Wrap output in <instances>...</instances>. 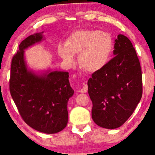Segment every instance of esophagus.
<instances>
[{
  "label": "esophagus",
  "instance_id": "esophagus-1",
  "mask_svg": "<svg viewBox=\"0 0 155 155\" xmlns=\"http://www.w3.org/2000/svg\"><path fill=\"white\" fill-rule=\"evenodd\" d=\"M87 89H88L87 86L85 85V86H83V87H82V89L80 90L79 92H81V93H85V92H87Z\"/></svg>",
  "mask_w": 155,
  "mask_h": 155
}]
</instances>
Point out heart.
<instances>
[{"label": "heart", "mask_w": 155, "mask_h": 155, "mask_svg": "<svg viewBox=\"0 0 155 155\" xmlns=\"http://www.w3.org/2000/svg\"><path fill=\"white\" fill-rule=\"evenodd\" d=\"M113 50L109 33L97 30L84 29L73 32L65 45L58 47V53L70 65L75 63V54H80V65L84 70L95 73L108 63Z\"/></svg>", "instance_id": "heart-1"}]
</instances>
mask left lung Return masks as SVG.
Segmentation results:
<instances>
[{
    "label": "left lung",
    "mask_w": 155,
    "mask_h": 155,
    "mask_svg": "<svg viewBox=\"0 0 155 155\" xmlns=\"http://www.w3.org/2000/svg\"><path fill=\"white\" fill-rule=\"evenodd\" d=\"M114 57L87 82L92 102V118L106 129L122 126L132 115L142 95V70L135 49L122 34L114 40Z\"/></svg>",
    "instance_id": "left-lung-1"
}]
</instances>
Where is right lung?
Returning <instances> with one entry per match:
<instances>
[{
	"label": "right lung",
	"instance_id": "obj_1",
	"mask_svg": "<svg viewBox=\"0 0 155 155\" xmlns=\"http://www.w3.org/2000/svg\"><path fill=\"white\" fill-rule=\"evenodd\" d=\"M43 33L30 35L19 45L11 62L10 92L26 124L37 131L55 134L67 125L68 102L74 90L68 72L38 73L28 68L24 51L44 40Z\"/></svg>",
	"mask_w": 155,
	"mask_h": 155
}]
</instances>
